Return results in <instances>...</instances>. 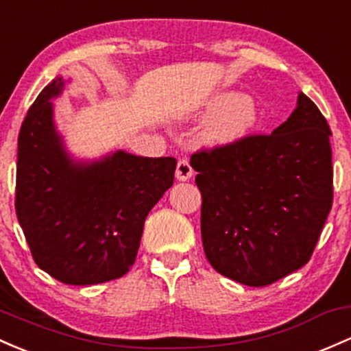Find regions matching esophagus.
<instances>
[{
  "label": "esophagus",
  "mask_w": 351,
  "mask_h": 351,
  "mask_svg": "<svg viewBox=\"0 0 351 351\" xmlns=\"http://www.w3.org/2000/svg\"><path fill=\"white\" fill-rule=\"evenodd\" d=\"M193 176V168H191L190 161L188 160H180L178 165H176V178L180 182H186Z\"/></svg>",
  "instance_id": "1"
}]
</instances>
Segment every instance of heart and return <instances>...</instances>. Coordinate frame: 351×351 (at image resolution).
Instances as JSON below:
<instances>
[{
    "label": "heart",
    "instance_id": "obj_1",
    "mask_svg": "<svg viewBox=\"0 0 351 351\" xmlns=\"http://www.w3.org/2000/svg\"><path fill=\"white\" fill-rule=\"evenodd\" d=\"M210 113H221L211 123L208 140L211 143H233L255 128L258 110L253 99L238 95H221L208 105Z\"/></svg>",
    "mask_w": 351,
    "mask_h": 351
}]
</instances>
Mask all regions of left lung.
I'll return each mask as SVG.
<instances>
[{
  "instance_id": "left-lung-1",
  "label": "left lung",
  "mask_w": 351,
  "mask_h": 351,
  "mask_svg": "<svg viewBox=\"0 0 351 351\" xmlns=\"http://www.w3.org/2000/svg\"><path fill=\"white\" fill-rule=\"evenodd\" d=\"M330 126L306 95L269 134L191 155L211 267L267 287L308 263L333 205Z\"/></svg>"
}]
</instances>
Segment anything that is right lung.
Instances as JSON below:
<instances>
[{
	"instance_id": "obj_1",
	"label": "right lung",
	"mask_w": 351,
	"mask_h": 351,
	"mask_svg": "<svg viewBox=\"0 0 351 351\" xmlns=\"http://www.w3.org/2000/svg\"><path fill=\"white\" fill-rule=\"evenodd\" d=\"M64 82L38 95L18 136L16 217L43 271L66 285H96L128 273L145 219L173 184L176 160L117 152L76 163L64 152L53 105Z\"/></svg>"
}]
</instances>
